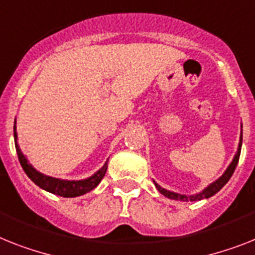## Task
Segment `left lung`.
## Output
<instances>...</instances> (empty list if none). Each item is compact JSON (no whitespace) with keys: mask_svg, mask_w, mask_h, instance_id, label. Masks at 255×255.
<instances>
[{"mask_svg":"<svg viewBox=\"0 0 255 255\" xmlns=\"http://www.w3.org/2000/svg\"><path fill=\"white\" fill-rule=\"evenodd\" d=\"M241 146H243V134L240 135V143H239V150H237V153L233 157L232 163L229 164V167L227 168V170L223 173V176L220 178L215 181V182H212L211 185H208L207 188L205 189L203 191L198 193V194L195 195H182V194H177V193H173V191H169V190H165L160 186V185H157L155 181H153V184L156 186V189L160 191L161 194L164 197H167L169 199H174V201H182V202H194V201H201L203 198H210L212 197L214 194H216L220 189L224 186L229 181V178L232 177L233 172L236 169L237 167V163H239V159H240V153H241Z\"/></svg>","mask_w":255,"mask_h":255,"instance_id":"8db88e82","label":"left lung"}]
</instances>
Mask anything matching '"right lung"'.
I'll return each mask as SVG.
<instances>
[{
    "mask_svg": "<svg viewBox=\"0 0 255 255\" xmlns=\"http://www.w3.org/2000/svg\"><path fill=\"white\" fill-rule=\"evenodd\" d=\"M14 130H15V128H14ZM14 139H15V148L16 153H18L19 163H20V165H22L23 170L26 172L27 176H28L37 186H40V188L44 189V190L49 191L52 194L60 195V197L73 198V197H79V195L86 194V193H88V191L98 186L99 182H100V181L103 180V177H104L105 172H107V168H108V161H105V164L103 165L102 169L98 170L94 176L81 181H67L60 180V178L49 177V176H45V174L37 172L31 164H28V160H27L26 156L23 155L20 148H19L18 143H16V131H14Z\"/></svg>",
    "mask_w": 255,
    "mask_h": 255,
    "instance_id": "right-lung-1",
    "label": "right lung"
}]
</instances>
